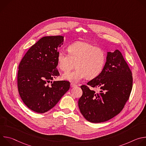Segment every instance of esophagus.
Wrapping results in <instances>:
<instances>
[{"label": "esophagus", "mask_w": 146, "mask_h": 146, "mask_svg": "<svg viewBox=\"0 0 146 146\" xmlns=\"http://www.w3.org/2000/svg\"><path fill=\"white\" fill-rule=\"evenodd\" d=\"M77 86L76 85V84H73V83H71L70 84V87H72V88H73V87H76Z\"/></svg>", "instance_id": "34e87169"}]
</instances>
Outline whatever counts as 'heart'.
I'll return each instance as SVG.
<instances>
[{
  "instance_id": "b5f03b06",
  "label": "heart",
  "mask_w": 146,
  "mask_h": 146,
  "mask_svg": "<svg viewBox=\"0 0 146 146\" xmlns=\"http://www.w3.org/2000/svg\"><path fill=\"white\" fill-rule=\"evenodd\" d=\"M69 54L60 51L57 56L58 66L65 72L73 69L76 64L77 69L65 73L63 79L73 83H77L86 77L92 79L102 72L106 60V55L102 49L90 43L77 41L70 44Z\"/></svg>"
}]
</instances>
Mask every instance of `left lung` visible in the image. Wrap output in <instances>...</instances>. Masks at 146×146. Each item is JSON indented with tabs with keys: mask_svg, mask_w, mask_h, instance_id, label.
Here are the masks:
<instances>
[{
	"mask_svg": "<svg viewBox=\"0 0 146 146\" xmlns=\"http://www.w3.org/2000/svg\"><path fill=\"white\" fill-rule=\"evenodd\" d=\"M132 74L121 52H108L101 73L87 82L100 90L97 94L81 86L82 95L78 102L81 113L88 121L99 123L110 119L123 108L132 88Z\"/></svg>",
	"mask_w": 146,
	"mask_h": 146,
	"instance_id": "8db88e82",
	"label": "left lung"
}]
</instances>
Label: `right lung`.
<instances>
[{
	"instance_id": "add662e5",
	"label": "right lung",
	"mask_w": 146,
	"mask_h": 146,
	"mask_svg": "<svg viewBox=\"0 0 146 146\" xmlns=\"http://www.w3.org/2000/svg\"><path fill=\"white\" fill-rule=\"evenodd\" d=\"M62 36L41 38L25 54L18 66V92L25 105L38 113L52 108L70 88L67 81L52 80L59 76L58 48L64 44Z\"/></svg>"
}]
</instances>
